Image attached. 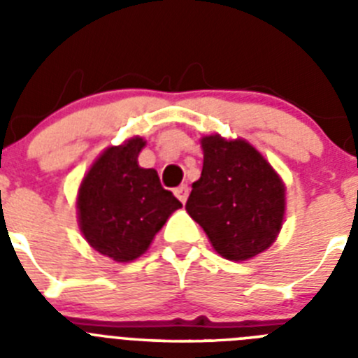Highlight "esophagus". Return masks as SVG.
<instances>
[{
    "mask_svg": "<svg viewBox=\"0 0 358 358\" xmlns=\"http://www.w3.org/2000/svg\"><path fill=\"white\" fill-rule=\"evenodd\" d=\"M173 194H176V197L179 199V201H181L182 204H185V202L188 201V186L181 185V186H179V188L173 189Z\"/></svg>",
    "mask_w": 358,
    "mask_h": 358,
    "instance_id": "34e87169",
    "label": "esophagus"
}]
</instances>
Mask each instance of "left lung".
<instances>
[{
	"label": "left lung",
	"instance_id": "left-lung-1",
	"mask_svg": "<svg viewBox=\"0 0 358 358\" xmlns=\"http://www.w3.org/2000/svg\"><path fill=\"white\" fill-rule=\"evenodd\" d=\"M204 163L186 211L218 255L245 262L267 251L280 235L287 189L280 173L248 140L201 138Z\"/></svg>",
	"mask_w": 358,
	"mask_h": 358
}]
</instances>
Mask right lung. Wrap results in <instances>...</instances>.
Here are the masks:
<instances>
[{
    "label": "right lung",
    "mask_w": 358,
    "mask_h": 358,
    "mask_svg": "<svg viewBox=\"0 0 358 358\" xmlns=\"http://www.w3.org/2000/svg\"><path fill=\"white\" fill-rule=\"evenodd\" d=\"M140 136L110 145L94 159L77 194L78 227L94 251L118 264L140 258L182 204L164 189L154 169H141Z\"/></svg>",
    "instance_id": "obj_1"
}]
</instances>
